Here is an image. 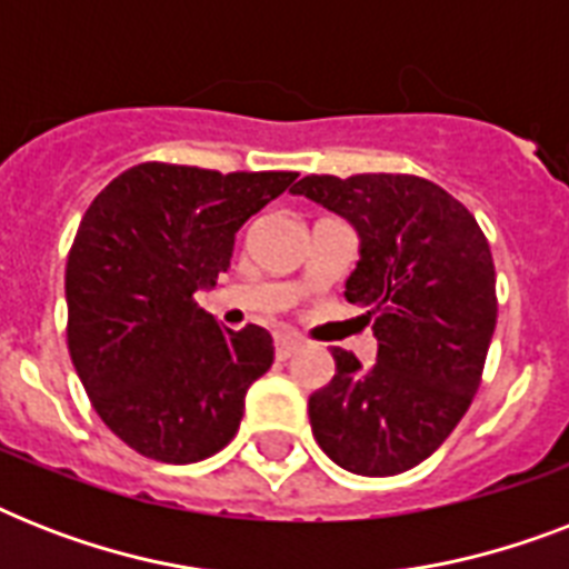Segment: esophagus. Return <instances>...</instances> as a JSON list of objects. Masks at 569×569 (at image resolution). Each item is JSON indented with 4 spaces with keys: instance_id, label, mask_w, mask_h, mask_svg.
<instances>
[{
    "instance_id": "esophagus-1",
    "label": "esophagus",
    "mask_w": 569,
    "mask_h": 569,
    "mask_svg": "<svg viewBox=\"0 0 569 569\" xmlns=\"http://www.w3.org/2000/svg\"><path fill=\"white\" fill-rule=\"evenodd\" d=\"M298 346H301L298 339H292V337H277V339H274V355H277V360H289V357H292L295 351H298Z\"/></svg>"
}]
</instances>
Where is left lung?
I'll list each match as a JSON object with an SVG mask.
<instances>
[{"label": "left lung", "mask_w": 569, "mask_h": 569, "mask_svg": "<svg viewBox=\"0 0 569 569\" xmlns=\"http://www.w3.org/2000/svg\"><path fill=\"white\" fill-rule=\"evenodd\" d=\"M303 194L360 236L346 298L378 337L369 369L333 348L337 375L310 396L312 437L357 476L413 469L476 398L496 330V268L467 206L413 173H310Z\"/></svg>", "instance_id": "8db88e82"}]
</instances>
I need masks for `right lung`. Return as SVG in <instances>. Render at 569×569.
Here are the masks:
<instances>
[{"mask_svg":"<svg viewBox=\"0 0 569 569\" xmlns=\"http://www.w3.org/2000/svg\"><path fill=\"white\" fill-rule=\"evenodd\" d=\"M295 177L144 162L88 206L67 257V348L93 410L138 455L197 463L239 431L248 387L274 363L271 333L221 328L194 292Z\"/></svg>","mask_w":569,"mask_h":569,"instance_id":"obj_1","label":"right lung"}]
</instances>
